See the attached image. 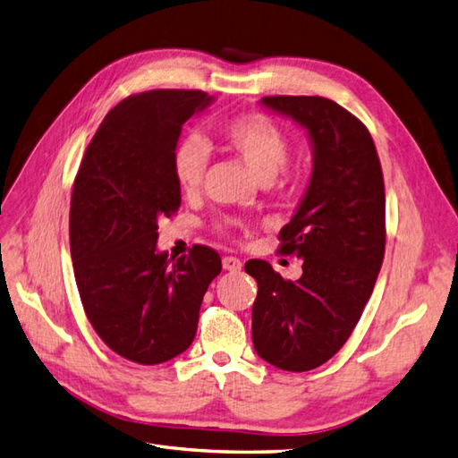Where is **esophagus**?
<instances>
[{"label": "esophagus", "mask_w": 458, "mask_h": 458, "mask_svg": "<svg viewBox=\"0 0 458 458\" xmlns=\"http://www.w3.org/2000/svg\"><path fill=\"white\" fill-rule=\"evenodd\" d=\"M222 267H225V271L238 273V271H242L243 263L238 259V257H225V259H222Z\"/></svg>", "instance_id": "obj_1"}]
</instances>
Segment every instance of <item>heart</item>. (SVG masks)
Instances as JSON below:
<instances>
[{"label": "heart", "mask_w": 458, "mask_h": 458, "mask_svg": "<svg viewBox=\"0 0 458 458\" xmlns=\"http://www.w3.org/2000/svg\"><path fill=\"white\" fill-rule=\"evenodd\" d=\"M225 145L236 152L257 182L268 183L290 158V139L271 117L243 114L232 117L220 129ZM208 150L201 137H183L174 148L172 174L183 191H195L203 182Z\"/></svg>", "instance_id": "b5f03b06"}]
</instances>
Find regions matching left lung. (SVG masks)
<instances>
[{
    "label": "left lung",
    "mask_w": 458,
    "mask_h": 458,
    "mask_svg": "<svg viewBox=\"0 0 458 458\" xmlns=\"http://www.w3.org/2000/svg\"><path fill=\"white\" fill-rule=\"evenodd\" d=\"M261 104L308 129L313 170L280 230L284 255L303 261L284 280L251 259L255 352L284 371H310L344 346L371 296L385 255V183L373 139L356 115L323 97H265Z\"/></svg>",
    "instance_id": "1"
}]
</instances>
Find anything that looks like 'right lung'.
I'll return each instance as SVG.
<instances>
[{
  "label": "right lung",
  "mask_w": 458,
  "mask_h": 458,
  "mask_svg": "<svg viewBox=\"0 0 458 458\" xmlns=\"http://www.w3.org/2000/svg\"><path fill=\"white\" fill-rule=\"evenodd\" d=\"M203 90H148L112 108L81 162L69 210L75 283L92 329L143 366L190 348L220 255L157 250L158 218L182 205L172 155L183 123L213 104Z\"/></svg>",
  "instance_id": "right-lung-1"
}]
</instances>
